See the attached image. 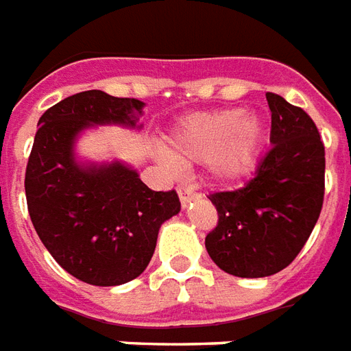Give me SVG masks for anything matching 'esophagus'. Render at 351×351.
<instances>
[{
  "label": "esophagus",
  "mask_w": 351,
  "mask_h": 351,
  "mask_svg": "<svg viewBox=\"0 0 351 351\" xmlns=\"http://www.w3.org/2000/svg\"><path fill=\"white\" fill-rule=\"evenodd\" d=\"M178 197H180V202H182V206L186 208L189 202L195 201V199H199V193H197L195 189L189 188V186H178Z\"/></svg>",
  "instance_id": "esophagus-1"
}]
</instances>
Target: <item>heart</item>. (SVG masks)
I'll return each instance as SVG.
<instances>
[{
  "label": "heart",
  "mask_w": 351,
  "mask_h": 351,
  "mask_svg": "<svg viewBox=\"0 0 351 351\" xmlns=\"http://www.w3.org/2000/svg\"><path fill=\"white\" fill-rule=\"evenodd\" d=\"M264 137L266 126L255 111L227 108L193 113L169 132L162 162L167 169L208 162L215 180L230 182L255 167Z\"/></svg>",
  "instance_id": "obj_1"
}]
</instances>
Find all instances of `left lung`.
I'll list each match as a JSON object with an SVG mask.
<instances>
[{"label":"left lung","instance_id":"1","mask_svg":"<svg viewBox=\"0 0 351 351\" xmlns=\"http://www.w3.org/2000/svg\"><path fill=\"white\" fill-rule=\"evenodd\" d=\"M271 149L255 176L234 191L210 193L217 227L204 245L236 277H268L300 255L318 221L326 189V150L305 111L268 93Z\"/></svg>","mask_w":351,"mask_h":351}]
</instances>
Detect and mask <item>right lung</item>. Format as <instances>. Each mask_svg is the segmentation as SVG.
Here are the masks:
<instances>
[{"label":"right lung","instance_id":"obj_1","mask_svg":"<svg viewBox=\"0 0 351 351\" xmlns=\"http://www.w3.org/2000/svg\"><path fill=\"white\" fill-rule=\"evenodd\" d=\"M143 106L104 90L64 98L40 117L25 169L27 210L44 247L64 271L95 287L139 277L162 223L180 212L175 189L152 191L124 163L76 162L80 132L93 124L136 128Z\"/></svg>","mask_w":351,"mask_h":351}]
</instances>
